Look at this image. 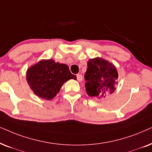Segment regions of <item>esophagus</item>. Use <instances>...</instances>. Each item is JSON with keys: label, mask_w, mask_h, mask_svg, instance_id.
Segmentation results:
<instances>
[{"label": "esophagus", "mask_w": 152, "mask_h": 152, "mask_svg": "<svg viewBox=\"0 0 152 152\" xmlns=\"http://www.w3.org/2000/svg\"><path fill=\"white\" fill-rule=\"evenodd\" d=\"M76 78H77V80H78V81H82V80H83V76H82L81 74H78L76 75Z\"/></svg>", "instance_id": "1"}]
</instances>
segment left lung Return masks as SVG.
Masks as SVG:
<instances>
[{
	"label": "left lung",
	"instance_id": "left-lung-1",
	"mask_svg": "<svg viewBox=\"0 0 152 152\" xmlns=\"http://www.w3.org/2000/svg\"><path fill=\"white\" fill-rule=\"evenodd\" d=\"M84 78L86 81L85 87L89 96L102 99L115 92L118 74L113 64L96 58L88 62Z\"/></svg>",
	"mask_w": 152,
	"mask_h": 152
}]
</instances>
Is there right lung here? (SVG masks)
<instances>
[{
	"mask_svg": "<svg viewBox=\"0 0 152 152\" xmlns=\"http://www.w3.org/2000/svg\"><path fill=\"white\" fill-rule=\"evenodd\" d=\"M76 79L66 64H60L53 60H42L28 69L26 79L30 88L38 96L51 99L59 92L64 83Z\"/></svg>",
	"mask_w": 152,
	"mask_h": 152,
	"instance_id": "right-lung-1",
	"label": "right lung"
}]
</instances>
